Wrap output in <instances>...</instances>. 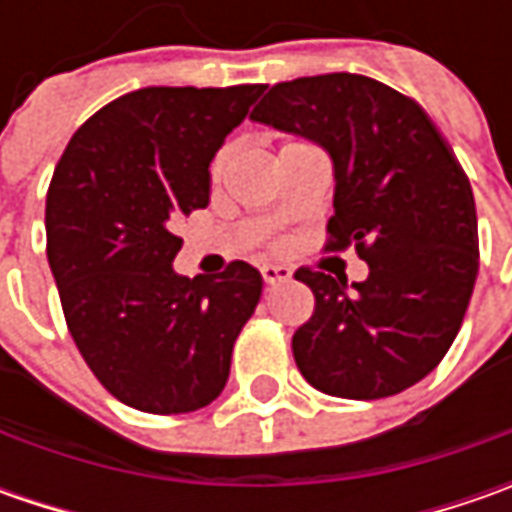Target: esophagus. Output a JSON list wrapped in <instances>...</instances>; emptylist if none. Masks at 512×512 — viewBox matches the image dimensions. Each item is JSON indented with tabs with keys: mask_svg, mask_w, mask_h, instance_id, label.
I'll return each instance as SVG.
<instances>
[{
	"mask_svg": "<svg viewBox=\"0 0 512 512\" xmlns=\"http://www.w3.org/2000/svg\"><path fill=\"white\" fill-rule=\"evenodd\" d=\"M290 276H293V270H290V267L262 265V279H265V285H279V282H287Z\"/></svg>",
	"mask_w": 512,
	"mask_h": 512,
	"instance_id": "1",
	"label": "esophagus"
}]
</instances>
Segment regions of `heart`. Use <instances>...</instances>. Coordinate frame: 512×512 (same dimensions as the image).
Wrapping results in <instances>:
<instances>
[{"instance_id": "heart-1", "label": "heart", "mask_w": 512, "mask_h": 512, "mask_svg": "<svg viewBox=\"0 0 512 512\" xmlns=\"http://www.w3.org/2000/svg\"><path fill=\"white\" fill-rule=\"evenodd\" d=\"M227 159H230V150L222 148L216 156H213V162H210V179L213 182H219L222 179V173H225L227 168Z\"/></svg>"}]
</instances>
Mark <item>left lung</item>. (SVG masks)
Segmentation results:
<instances>
[{
    "label": "left lung",
    "instance_id": "1",
    "mask_svg": "<svg viewBox=\"0 0 512 512\" xmlns=\"http://www.w3.org/2000/svg\"><path fill=\"white\" fill-rule=\"evenodd\" d=\"M333 159L327 250L356 247L370 273L302 267L316 310L293 333L307 382L339 399H384L422 382L462 327L479 273L470 179L410 96L359 73L279 82L250 113Z\"/></svg>",
    "mask_w": 512,
    "mask_h": 512
}]
</instances>
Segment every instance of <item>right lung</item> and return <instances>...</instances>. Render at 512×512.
I'll use <instances>...</instances> for the list:
<instances>
[{
	"label": "right lung",
	"mask_w": 512,
	"mask_h": 512,
	"mask_svg": "<svg viewBox=\"0 0 512 512\" xmlns=\"http://www.w3.org/2000/svg\"><path fill=\"white\" fill-rule=\"evenodd\" d=\"M265 85L142 88L73 133L45 205L48 262L70 336L122 404L173 416L225 390L262 273L173 270L176 225L210 202V162Z\"/></svg>",
	"instance_id": "1"
}]
</instances>
